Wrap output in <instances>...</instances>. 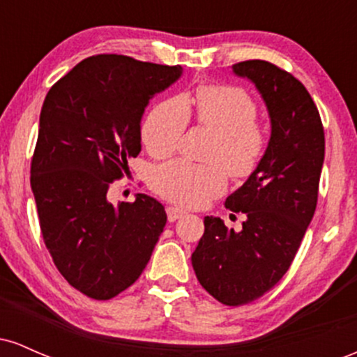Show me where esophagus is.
I'll return each mask as SVG.
<instances>
[{
    "label": "esophagus",
    "mask_w": 357,
    "mask_h": 357,
    "mask_svg": "<svg viewBox=\"0 0 357 357\" xmlns=\"http://www.w3.org/2000/svg\"><path fill=\"white\" fill-rule=\"evenodd\" d=\"M166 213H167V220L169 221H176L178 218H181V216L186 215V211L181 210V208H178V206H167Z\"/></svg>",
    "instance_id": "esophagus-1"
}]
</instances>
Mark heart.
<instances>
[{"label": "heart", "instance_id": "b5f03b06", "mask_svg": "<svg viewBox=\"0 0 357 357\" xmlns=\"http://www.w3.org/2000/svg\"><path fill=\"white\" fill-rule=\"evenodd\" d=\"M195 114L196 124L215 134L206 153L208 165L174 159L153 167L151 188L181 206H203L227 188V171L233 179L255 173L264 158L267 134L257 121L258 107L250 93L235 85H199L192 97H171L159 102L142 124V144L154 158L171 155L181 144Z\"/></svg>", "mask_w": 357, "mask_h": 357}]
</instances>
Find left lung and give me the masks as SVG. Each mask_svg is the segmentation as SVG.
<instances>
[{"mask_svg":"<svg viewBox=\"0 0 357 357\" xmlns=\"http://www.w3.org/2000/svg\"><path fill=\"white\" fill-rule=\"evenodd\" d=\"M233 72L255 84L272 134L255 173L225 202L245 213L243 228L204 216L191 264L210 296L235 307L268 292L292 265L317 206L326 139L312 97L292 73L265 60L240 61Z\"/></svg>","mask_w":357,"mask_h":357,"instance_id":"8db88e82","label":"left lung"}]
</instances>
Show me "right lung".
Returning a JSON list of instances; mask_svg holds the SVG:
<instances>
[{
    "mask_svg": "<svg viewBox=\"0 0 357 357\" xmlns=\"http://www.w3.org/2000/svg\"><path fill=\"white\" fill-rule=\"evenodd\" d=\"M179 65L104 53L77 63L45 97L33 191L43 241L65 280L109 301L141 277L166 225L147 195L114 206L110 183L141 153V117L154 93L181 77Z\"/></svg>",
    "mask_w": 357,
    "mask_h": 357,
    "instance_id": "obj_1",
    "label": "right lung"
}]
</instances>
